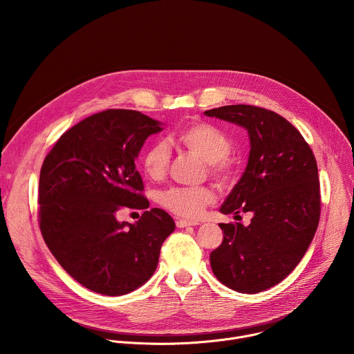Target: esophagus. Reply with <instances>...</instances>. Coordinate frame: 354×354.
Listing matches in <instances>:
<instances>
[{"label":"esophagus","instance_id":"34e87169","mask_svg":"<svg viewBox=\"0 0 354 354\" xmlns=\"http://www.w3.org/2000/svg\"><path fill=\"white\" fill-rule=\"evenodd\" d=\"M175 223H176L178 228H185V227H190V225H197L198 224L197 221H187V220H182V218L180 220L178 218Z\"/></svg>","mask_w":354,"mask_h":354}]
</instances>
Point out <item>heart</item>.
Returning a JSON list of instances; mask_svg holds the SVG:
<instances>
[{"mask_svg":"<svg viewBox=\"0 0 354 354\" xmlns=\"http://www.w3.org/2000/svg\"><path fill=\"white\" fill-rule=\"evenodd\" d=\"M172 140L205 160L207 171L221 186L232 185L238 178V162L230 154L231 141L227 134L207 122H196L174 133ZM171 151L167 142H151L142 153L141 168L151 180L167 176ZM216 193L210 186H174L160 194L161 206L183 218H197L214 203Z\"/></svg>","mask_w":354,"mask_h":354,"instance_id":"obj_1","label":"heart"}]
</instances>
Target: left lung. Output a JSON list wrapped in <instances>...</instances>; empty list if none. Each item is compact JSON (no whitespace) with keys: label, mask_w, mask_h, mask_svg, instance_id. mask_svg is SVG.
<instances>
[{"label":"left lung","mask_w":354,"mask_h":354,"mask_svg":"<svg viewBox=\"0 0 354 354\" xmlns=\"http://www.w3.org/2000/svg\"><path fill=\"white\" fill-rule=\"evenodd\" d=\"M205 113L245 127L250 138L248 167L221 206L224 214L250 213V224H220L224 238L212 252V269L235 291L261 292L295 269L315 235L317 160L301 133L273 111L230 105Z\"/></svg>","instance_id":"1"}]
</instances>
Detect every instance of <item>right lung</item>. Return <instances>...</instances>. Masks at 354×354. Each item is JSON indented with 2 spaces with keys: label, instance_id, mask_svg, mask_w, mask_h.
Listing matches in <instances>:
<instances>
[{
  "label": "right lung",
  "instance_id": "1",
  "mask_svg": "<svg viewBox=\"0 0 354 354\" xmlns=\"http://www.w3.org/2000/svg\"><path fill=\"white\" fill-rule=\"evenodd\" d=\"M161 123L141 112L106 109L57 140L39 179V227L60 266L84 287L123 295L157 269L165 238L175 230L161 209L147 210L136 157ZM144 209L136 225L119 223L122 208Z\"/></svg>",
  "mask_w": 354,
  "mask_h": 354
}]
</instances>
